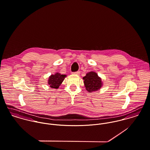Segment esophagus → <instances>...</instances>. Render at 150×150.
<instances>
[{"mask_svg":"<svg viewBox=\"0 0 150 150\" xmlns=\"http://www.w3.org/2000/svg\"><path fill=\"white\" fill-rule=\"evenodd\" d=\"M80 71H77V72H72L73 75H79L80 74Z\"/></svg>","mask_w":150,"mask_h":150,"instance_id":"1","label":"esophagus"}]
</instances>
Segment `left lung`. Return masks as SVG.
I'll list each match as a JSON object with an SVG mask.
<instances>
[{
    "label": "left lung",
    "instance_id": "8db88e82",
    "mask_svg": "<svg viewBox=\"0 0 150 150\" xmlns=\"http://www.w3.org/2000/svg\"><path fill=\"white\" fill-rule=\"evenodd\" d=\"M83 79L86 90L89 93L99 90L103 86L101 78L96 72L93 71L87 73Z\"/></svg>",
    "mask_w": 150,
    "mask_h": 150
}]
</instances>
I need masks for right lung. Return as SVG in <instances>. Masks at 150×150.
Here are the masks:
<instances>
[{"instance_id": "obj_1", "label": "right lung", "mask_w": 150, "mask_h": 150, "mask_svg": "<svg viewBox=\"0 0 150 150\" xmlns=\"http://www.w3.org/2000/svg\"><path fill=\"white\" fill-rule=\"evenodd\" d=\"M66 76V75H62L59 72H56L55 74L51 75L49 77L48 83L51 88L57 89L61 85Z\"/></svg>"}]
</instances>
